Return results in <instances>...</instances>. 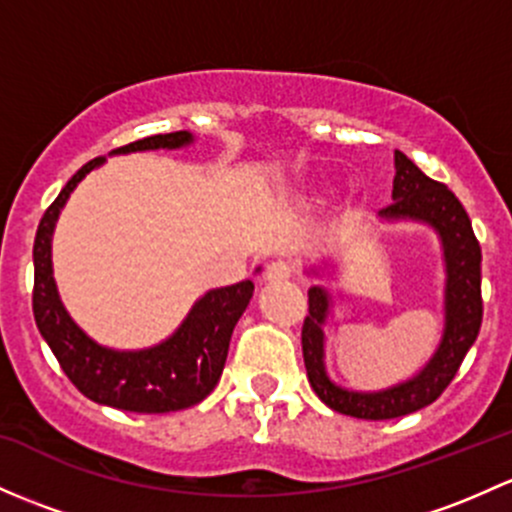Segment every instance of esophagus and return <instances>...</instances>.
Listing matches in <instances>:
<instances>
[{
	"mask_svg": "<svg viewBox=\"0 0 512 512\" xmlns=\"http://www.w3.org/2000/svg\"><path fill=\"white\" fill-rule=\"evenodd\" d=\"M292 277V265L284 260H274L267 265L265 270V282H284V279Z\"/></svg>",
	"mask_w": 512,
	"mask_h": 512,
	"instance_id": "obj_1",
	"label": "esophagus"
}]
</instances>
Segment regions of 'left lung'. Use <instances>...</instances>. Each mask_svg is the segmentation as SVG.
<instances>
[{
    "label": "left lung",
    "instance_id": "obj_1",
    "mask_svg": "<svg viewBox=\"0 0 512 512\" xmlns=\"http://www.w3.org/2000/svg\"><path fill=\"white\" fill-rule=\"evenodd\" d=\"M380 218L424 223L439 235L446 270L444 333L437 351L414 378L378 392L346 390L328 378L324 363V326L331 314V297L324 287H311L309 316L301 328L306 375L324 405L358 419H395L432 405L454 380L483 319L481 245L473 235L469 213L449 188L422 174L405 154L395 152L392 203L380 211Z\"/></svg>",
    "mask_w": 512,
    "mask_h": 512
}]
</instances>
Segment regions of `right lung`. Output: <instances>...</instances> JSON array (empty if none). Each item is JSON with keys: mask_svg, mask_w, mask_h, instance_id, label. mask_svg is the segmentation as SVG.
Masks as SVG:
<instances>
[{"mask_svg": "<svg viewBox=\"0 0 512 512\" xmlns=\"http://www.w3.org/2000/svg\"><path fill=\"white\" fill-rule=\"evenodd\" d=\"M193 142V134L181 132L154 134L112 154L149 152V149H181ZM105 164L98 157L78 169L63 186L56 201L43 213L34 240V319L43 341L61 363L68 380L98 405L115 410L161 414L186 410L206 400L218 385L228 358L230 336L242 311L250 304L255 284L250 279L230 287L211 289L193 304L184 324L159 346L142 351H115L95 343L83 331L58 297L53 279L51 240L61 208L73 188L93 169Z\"/></svg>", "mask_w": 512, "mask_h": 512, "instance_id": "1", "label": "right lung"}]
</instances>
